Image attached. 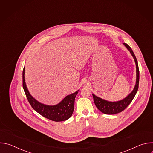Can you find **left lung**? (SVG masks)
Instances as JSON below:
<instances>
[{
	"mask_svg": "<svg viewBox=\"0 0 153 153\" xmlns=\"http://www.w3.org/2000/svg\"><path fill=\"white\" fill-rule=\"evenodd\" d=\"M123 44L125 45V47L128 50V51L130 52L131 54L134 58L136 67V84L134 87V89L133 91L131 92L124 99L116 101V102H110L106 100L103 99L100 97H99L93 94V99L94 103L97 108L98 110L101 111L102 113L106 114H117L119 113L122 112L130 104L131 102L133 99H134L136 94L137 93V91L138 90L139 88V66L137 60L136 59V57L131 47L126 44V43H123Z\"/></svg>",
	"mask_w": 153,
	"mask_h": 153,
	"instance_id": "left-lung-1",
	"label": "left lung"
}]
</instances>
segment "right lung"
Returning <instances> with one entry per match:
<instances>
[{
	"mask_svg": "<svg viewBox=\"0 0 153 153\" xmlns=\"http://www.w3.org/2000/svg\"><path fill=\"white\" fill-rule=\"evenodd\" d=\"M23 88L29 103L39 114L48 119L55 122H61L68 119L74 111V100L79 90L67 96L61 102L54 105H48L37 101L30 93L25 79V67L23 73Z\"/></svg>",
	"mask_w": 153,
	"mask_h": 153,
	"instance_id": "right-lung-1",
	"label": "right lung"
}]
</instances>
